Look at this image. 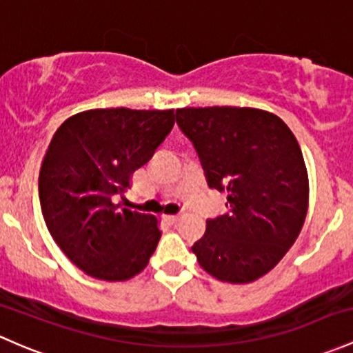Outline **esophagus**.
I'll return each mask as SVG.
<instances>
[{
    "mask_svg": "<svg viewBox=\"0 0 353 353\" xmlns=\"http://www.w3.org/2000/svg\"><path fill=\"white\" fill-rule=\"evenodd\" d=\"M179 216H181L179 213H176V214H165V220L169 221V223H176V221L179 220Z\"/></svg>",
    "mask_w": 353,
    "mask_h": 353,
    "instance_id": "obj_1",
    "label": "esophagus"
}]
</instances>
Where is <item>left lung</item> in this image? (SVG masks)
Instances as JSON below:
<instances>
[{
    "instance_id": "left-lung-1",
    "label": "left lung",
    "mask_w": 353,
    "mask_h": 353,
    "mask_svg": "<svg viewBox=\"0 0 353 353\" xmlns=\"http://www.w3.org/2000/svg\"><path fill=\"white\" fill-rule=\"evenodd\" d=\"M176 121L208 186L226 192V211L208 218L191 250L216 279L252 283L279 264L306 218L310 184L298 140L279 117L257 108H181Z\"/></svg>"
}]
</instances>
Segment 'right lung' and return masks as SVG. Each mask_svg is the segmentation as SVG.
<instances>
[{"label":"right lung","instance_id":"add662e5","mask_svg":"<svg viewBox=\"0 0 353 353\" xmlns=\"http://www.w3.org/2000/svg\"><path fill=\"white\" fill-rule=\"evenodd\" d=\"M174 110H88L68 118L50 140L39 174L43 220L72 264L103 281L142 272L161 230L133 210L123 191L174 127ZM121 195L123 203L114 201Z\"/></svg>","mask_w":353,"mask_h":353}]
</instances>
